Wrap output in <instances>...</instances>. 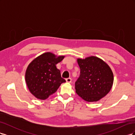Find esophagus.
<instances>
[{
  "mask_svg": "<svg viewBox=\"0 0 135 135\" xmlns=\"http://www.w3.org/2000/svg\"><path fill=\"white\" fill-rule=\"evenodd\" d=\"M66 81L68 83H71V78H68L66 79Z\"/></svg>",
  "mask_w": 135,
  "mask_h": 135,
  "instance_id": "34e87169",
  "label": "esophagus"
}]
</instances>
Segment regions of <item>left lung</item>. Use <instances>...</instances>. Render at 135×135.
<instances>
[{
    "label": "left lung",
    "mask_w": 135,
    "mask_h": 135,
    "mask_svg": "<svg viewBox=\"0 0 135 135\" xmlns=\"http://www.w3.org/2000/svg\"><path fill=\"white\" fill-rule=\"evenodd\" d=\"M80 76L75 84V92L87 102H96L110 92L114 81L113 73L105 61L96 56L78 59Z\"/></svg>",
    "instance_id": "left-lung-1"
}]
</instances>
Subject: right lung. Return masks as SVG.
<instances>
[{
	"mask_svg": "<svg viewBox=\"0 0 135 135\" xmlns=\"http://www.w3.org/2000/svg\"><path fill=\"white\" fill-rule=\"evenodd\" d=\"M65 56H56L46 52L36 57L28 65L25 73V80L28 90L39 100H46L55 93L66 80L61 76L56 64Z\"/></svg>",
	"mask_w": 135,
	"mask_h": 135,
	"instance_id": "1",
	"label": "right lung"
}]
</instances>
